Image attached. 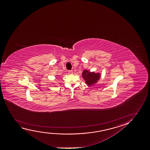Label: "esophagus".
I'll return each instance as SVG.
<instances>
[{
	"label": "esophagus",
	"mask_w": 150,
	"mask_h": 150,
	"mask_svg": "<svg viewBox=\"0 0 150 150\" xmlns=\"http://www.w3.org/2000/svg\"><path fill=\"white\" fill-rule=\"evenodd\" d=\"M69 73H70V74H73V72L72 70H69Z\"/></svg>",
	"instance_id": "esophagus-1"
}]
</instances>
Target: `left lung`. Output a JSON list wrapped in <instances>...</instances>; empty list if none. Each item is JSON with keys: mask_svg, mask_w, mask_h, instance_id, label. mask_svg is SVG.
<instances>
[{"mask_svg": "<svg viewBox=\"0 0 150 150\" xmlns=\"http://www.w3.org/2000/svg\"><path fill=\"white\" fill-rule=\"evenodd\" d=\"M82 77L86 80V84L91 86L96 82L100 77V75L95 74L94 72L91 73L90 72H88L87 70H84L82 73Z\"/></svg>", "mask_w": 150, "mask_h": 150, "instance_id": "8db88e82", "label": "left lung"}]
</instances>
